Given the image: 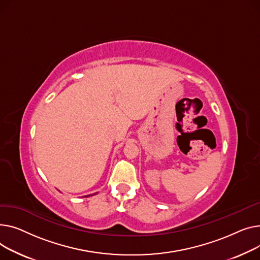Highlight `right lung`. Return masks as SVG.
Wrapping results in <instances>:
<instances>
[{
	"mask_svg": "<svg viewBox=\"0 0 260 260\" xmlns=\"http://www.w3.org/2000/svg\"><path fill=\"white\" fill-rule=\"evenodd\" d=\"M94 195V194H93ZM89 196H91V195H87V196H85V197H89Z\"/></svg>",
	"mask_w": 260,
	"mask_h": 260,
	"instance_id": "obj_1",
	"label": "right lung"
}]
</instances>
